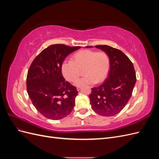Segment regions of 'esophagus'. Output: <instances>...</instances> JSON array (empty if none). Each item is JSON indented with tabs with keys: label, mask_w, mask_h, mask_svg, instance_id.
<instances>
[{
	"label": "esophagus",
	"mask_w": 159,
	"mask_h": 159,
	"mask_svg": "<svg viewBox=\"0 0 159 159\" xmlns=\"http://www.w3.org/2000/svg\"><path fill=\"white\" fill-rule=\"evenodd\" d=\"M81 87H77V90L80 91L81 89Z\"/></svg>",
	"instance_id": "obj_1"
}]
</instances>
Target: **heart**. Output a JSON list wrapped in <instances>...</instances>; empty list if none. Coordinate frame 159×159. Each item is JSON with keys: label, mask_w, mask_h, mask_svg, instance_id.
I'll use <instances>...</instances> for the list:
<instances>
[{"label": "heart", "mask_w": 159, "mask_h": 159, "mask_svg": "<svg viewBox=\"0 0 159 159\" xmlns=\"http://www.w3.org/2000/svg\"><path fill=\"white\" fill-rule=\"evenodd\" d=\"M109 67L110 60L106 52L85 50L76 53L73 60L64 61L61 70L64 78L71 82L78 78L80 70H84V76L74 84L81 87L102 82L109 73Z\"/></svg>", "instance_id": "1"}]
</instances>
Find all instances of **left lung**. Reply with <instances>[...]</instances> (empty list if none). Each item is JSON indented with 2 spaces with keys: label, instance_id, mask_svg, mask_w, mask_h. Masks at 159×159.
<instances>
[{
  "label": "left lung",
  "instance_id": "8db88e82",
  "mask_svg": "<svg viewBox=\"0 0 159 159\" xmlns=\"http://www.w3.org/2000/svg\"><path fill=\"white\" fill-rule=\"evenodd\" d=\"M93 48V46H88ZM106 52L110 60L108 78L99 87L91 88L89 95L91 108L105 117L117 115L131 98L136 83L132 62L123 52L107 45L95 46Z\"/></svg>",
  "mask_w": 159,
  "mask_h": 159
}]
</instances>
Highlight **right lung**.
Masks as SVG:
<instances>
[{
    "instance_id": "add662e5",
    "label": "right lung",
    "mask_w": 159,
    "mask_h": 159,
    "mask_svg": "<svg viewBox=\"0 0 159 159\" xmlns=\"http://www.w3.org/2000/svg\"><path fill=\"white\" fill-rule=\"evenodd\" d=\"M80 48L50 45L36 57L28 70V96L38 111L48 119H63L70 114L75 106L78 91L65 81L61 66L67 56Z\"/></svg>"
}]
</instances>
